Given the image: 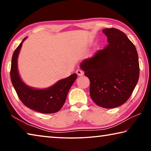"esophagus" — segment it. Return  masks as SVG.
Masks as SVG:
<instances>
[{"mask_svg": "<svg viewBox=\"0 0 151 151\" xmlns=\"http://www.w3.org/2000/svg\"><path fill=\"white\" fill-rule=\"evenodd\" d=\"M76 74H77V75H78V76H82V75H83V74H84L83 71V70H80V69L76 70Z\"/></svg>", "mask_w": 151, "mask_h": 151, "instance_id": "34e87169", "label": "esophagus"}]
</instances>
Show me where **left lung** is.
Listing matches in <instances>:
<instances>
[{
  "label": "left lung",
  "instance_id": "obj_1",
  "mask_svg": "<svg viewBox=\"0 0 151 151\" xmlns=\"http://www.w3.org/2000/svg\"><path fill=\"white\" fill-rule=\"evenodd\" d=\"M109 45L93 57L83 60L81 68L90 80V95L105 109L119 106L131 96L139 78L136 48L123 32L104 29Z\"/></svg>",
  "mask_w": 151,
  "mask_h": 151
}]
</instances>
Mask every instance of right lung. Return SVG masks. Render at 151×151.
<instances>
[{
  "label": "right lung",
  "instance_id": "obj_1",
  "mask_svg": "<svg viewBox=\"0 0 151 151\" xmlns=\"http://www.w3.org/2000/svg\"><path fill=\"white\" fill-rule=\"evenodd\" d=\"M27 38L22 40L12 55L11 68L12 84L20 100L28 108L43 114L55 113L60 111L65 104L67 94L77 78V75L73 74L46 88H35L27 85L19 75L17 63L22 42Z\"/></svg>",
  "mask_w": 151,
  "mask_h": 151
}]
</instances>
